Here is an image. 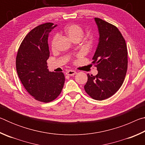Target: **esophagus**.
Segmentation results:
<instances>
[{"label":"esophagus","mask_w":145,"mask_h":145,"mask_svg":"<svg viewBox=\"0 0 145 145\" xmlns=\"http://www.w3.org/2000/svg\"><path fill=\"white\" fill-rule=\"evenodd\" d=\"M76 73H77V72H76L75 71H74V70H69V71H68V72H67L66 74H67V75L73 76V75H75Z\"/></svg>","instance_id":"34e87169"}]
</instances>
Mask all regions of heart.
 Here are the masks:
<instances>
[{
  "label": "heart",
  "instance_id": "1",
  "mask_svg": "<svg viewBox=\"0 0 145 145\" xmlns=\"http://www.w3.org/2000/svg\"><path fill=\"white\" fill-rule=\"evenodd\" d=\"M63 33L72 41H76L80 40L82 38L83 34H84V30L79 25L70 24L64 28ZM88 39L90 40L91 38L89 37ZM56 40H57V36L54 35L50 41V46L52 49L55 48Z\"/></svg>",
  "mask_w": 145,
  "mask_h": 145
}]
</instances>
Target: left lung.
Instances as JSON below:
<instances>
[{
  "mask_svg": "<svg viewBox=\"0 0 145 145\" xmlns=\"http://www.w3.org/2000/svg\"><path fill=\"white\" fill-rule=\"evenodd\" d=\"M99 32V41L93 57L98 74L88 75L84 89L97 100H103L115 94L121 86L128 65L125 40L116 26L95 18Z\"/></svg>",
  "mask_w": 145,
  "mask_h": 145,
  "instance_id": "obj_1",
  "label": "left lung"
}]
</instances>
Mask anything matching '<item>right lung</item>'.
Instances as JSON below:
<instances>
[{"mask_svg":"<svg viewBox=\"0 0 145 145\" xmlns=\"http://www.w3.org/2000/svg\"><path fill=\"white\" fill-rule=\"evenodd\" d=\"M45 23L36 27L24 38L18 48L16 68L20 80L34 99L48 103L61 93L65 78L63 72H50L48 34L57 25Z\"/></svg>","mask_w":145,"mask_h":145,"instance_id":"right-lung-1","label":"right lung"}]
</instances>
